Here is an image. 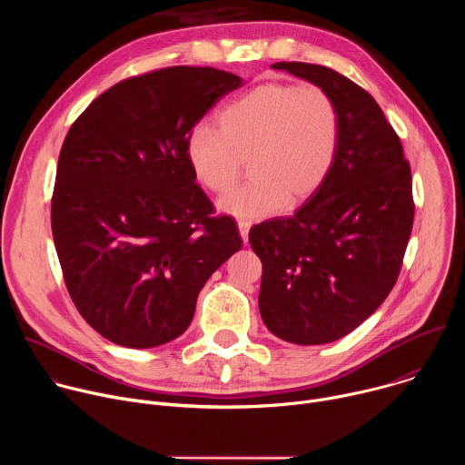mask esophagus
I'll list each match as a JSON object with an SVG mask.
<instances>
[{
  "label": "esophagus",
  "instance_id": "obj_1",
  "mask_svg": "<svg viewBox=\"0 0 465 465\" xmlns=\"http://www.w3.org/2000/svg\"><path fill=\"white\" fill-rule=\"evenodd\" d=\"M237 228H239V233H241L242 241L246 242V241H248V232H250V223H248V221H239V223H237Z\"/></svg>",
  "mask_w": 465,
  "mask_h": 465
}]
</instances>
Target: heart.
I'll return each mask as SVG.
<instances>
[{
  "mask_svg": "<svg viewBox=\"0 0 465 465\" xmlns=\"http://www.w3.org/2000/svg\"><path fill=\"white\" fill-rule=\"evenodd\" d=\"M215 126H196L185 142L194 178L213 193L235 185L244 160L252 180L219 201V212L255 221L311 198L335 165L337 104L320 86L264 83L228 104Z\"/></svg>",
  "mask_w": 465,
  "mask_h": 465,
  "instance_id": "heart-1",
  "label": "heart"
}]
</instances>
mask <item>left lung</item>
<instances>
[{"mask_svg":"<svg viewBox=\"0 0 465 465\" xmlns=\"http://www.w3.org/2000/svg\"><path fill=\"white\" fill-rule=\"evenodd\" d=\"M272 70L333 97L341 142L327 180L292 217L250 230L262 262L259 312L285 342L329 344L371 316L400 276L414 223L411 165L366 90L325 65L278 62Z\"/></svg>","mask_w":465,"mask_h":465,"instance_id":"left-lung-1","label":"left lung"}]
</instances>
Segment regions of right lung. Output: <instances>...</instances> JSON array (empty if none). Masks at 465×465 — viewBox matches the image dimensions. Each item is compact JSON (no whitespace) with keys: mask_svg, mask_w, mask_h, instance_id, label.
<instances>
[{"mask_svg":"<svg viewBox=\"0 0 465 465\" xmlns=\"http://www.w3.org/2000/svg\"><path fill=\"white\" fill-rule=\"evenodd\" d=\"M242 79L215 68L117 83L72 124L51 203L65 287L110 342L147 350L189 327L198 292L242 241L185 158L194 124Z\"/></svg>","mask_w":465,"mask_h":465,"instance_id":"1","label":"right lung"}]
</instances>
